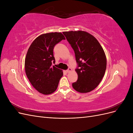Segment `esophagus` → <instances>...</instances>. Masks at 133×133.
I'll return each instance as SVG.
<instances>
[{"instance_id":"esophagus-1","label":"esophagus","mask_w":133,"mask_h":133,"mask_svg":"<svg viewBox=\"0 0 133 133\" xmlns=\"http://www.w3.org/2000/svg\"><path fill=\"white\" fill-rule=\"evenodd\" d=\"M71 68H68V69L66 70V72L67 73H70V72L71 71Z\"/></svg>"}]
</instances>
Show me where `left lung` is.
Here are the masks:
<instances>
[{
    "mask_svg": "<svg viewBox=\"0 0 133 133\" xmlns=\"http://www.w3.org/2000/svg\"><path fill=\"white\" fill-rule=\"evenodd\" d=\"M68 42L73 48L78 68V80L72 84L74 89L86 93L98 87L105 74L107 58L104 51L94 36L88 32L64 31Z\"/></svg>",
    "mask_w": 133,
    "mask_h": 133,
    "instance_id": "obj_1",
    "label": "left lung"
}]
</instances>
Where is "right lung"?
I'll list each match as a JSON object with an SVG mask.
<instances>
[{
  "instance_id": "obj_1",
  "label": "right lung",
  "mask_w": 133,
  "mask_h": 133,
  "mask_svg": "<svg viewBox=\"0 0 133 133\" xmlns=\"http://www.w3.org/2000/svg\"><path fill=\"white\" fill-rule=\"evenodd\" d=\"M65 40L61 33H49L39 35L31 43L25 59V70L35 89L44 95L57 90L63 75L61 69L52 66L55 63L53 49L56 44Z\"/></svg>"
}]
</instances>
